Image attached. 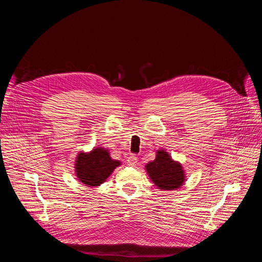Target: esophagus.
Segmentation results:
<instances>
[{
	"instance_id": "obj_1",
	"label": "esophagus",
	"mask_w": 262,
	"mask_h": 262,
	"mask_svg": "<svg viewBox=\"0 0 262 262\" xmlns=\"http://www.w3.org/2000/svg\"><path fill=\"white\" fill-rule=\"evenodd\" d=\"M126 163H128V165L131 166V167H136L138 165V156L136 154H131L128 157V160H126Z\"/></svg>"
}]
</instances>
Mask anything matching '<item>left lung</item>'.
<instances>
[{
    "label": "left lung",
    "mask_w": 262,
    "mask_h": 262,
    "mask_svg": "<svg viewBox=\"0 0 262 262\" xmlns=\"http://www.w3.org/2000/svg\"><path fill=\"white\" fill-rule=\"evenodd\" d=\"M146 170L154 184L164 190L179 188L185 180L180 164L173 162L164 150H158L155 160L146 165Z\"/></svg>",
    "instance_id": "left-lung-1"
}]
</instances>
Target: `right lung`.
<instances>
[{
  "label": "right lung",
  "instance_id": "right-lung-1",
  "mask_svg": "<svg viewBox=\"0 0 262 262\" xmlns=\"http://www.w3.org/2000/svg\"><path fill=\"white\" fill-rule=\"evenodd\" d=\"M119 165L118 161L110 158L107 149L98 147L90 154H78L75 164L76 175L84 185L96 187L102 184Z\"/></svg>",
  "mask_w": 262,
  "mask_h": 262
}]
</instances>
